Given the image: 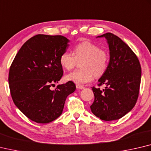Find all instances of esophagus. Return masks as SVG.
I'll use <instances>...</instances> for the list:
<instances>
[{"label": "esophagus", "mask_w": 151, "mask_h": 151, "mask_svg": "<svg viewBox=\"0 0 151 151\" xmlns=\"http://www.w3.org/2000/svg\"><path fill=\"white\" fill-rule=\"evenodd\" d=\"M76 87L77 89H81V90L84 88V87L83 86H82V85H79V84H76Z\"/></svg>", "instance_id": "esophagus-1"}]
</instances>
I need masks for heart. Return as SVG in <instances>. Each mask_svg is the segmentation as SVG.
Returning <instances> with one entry per match:
<instances>
[{"label": "heart", "mask_w": 151, "mask_h": 151, "mask_svg": "<svg viewBox=\"0 0 151 151\" xmlns=\"http://www.w3.org/2000/svg\"><path fill=\"white\" fill-rule=\"evenodd\" d=\"M109 55L106 49L89 42H83L76 45L73 54L65 51L60 56V63L67 70L75 67L77 62H81L83 70H75L65 76L67 81L76 84H85L91 81L94 75L102 76L108 67Z\"/></svg>", "instance_id": "1"}]
</instances>
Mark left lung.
I'll use <instances>...</instances> for the list:
<instances>
[{"instance_id":"1","label":"left lung","mask_w":151,"mask_h":151,"mask_svg":"<svg viewBox=\"0 0 151 151\" xmlns=\"http://www.w3.org/2000/svg\"><path fill=\"white\" fill-rule=\"evenodd\" d=\"M109 49V62L106 72L98 80V86L92 88L94 101L90 106L96 116L104 121L122 118L135 106L141 84V67L136 55L117 35L106 33Z\"/></svg>"}]
</instances>
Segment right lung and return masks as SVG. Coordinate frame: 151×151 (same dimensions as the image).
Segmentation results:
<instances>
[{"label":"right lung","instance_id":"1","mask_svg":"<svg viewBox=\"0 0 151 151\" xmlns=\"http://www.w3.org/2000/svg\"><path fill=\"white\" fill-rule=\"evenodd\" d=\"M69 42L62 35L38 34L24 43L11 65L9 83L16 107L29 119L47 123L61 116L75 84L68 81L55 90L50 87L63 75L60 56Z\"/></svg>","mask_w":151,"mask_h":151}]
</instances>
